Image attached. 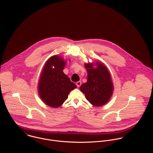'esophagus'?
Here are the masks:
<instances>
[{
  "mask_svg": "<svg viewBox=\"0 0 153 153\" xmlns=\"http://www.w3.org/2000/svg\"><path fill=\"white\" fill-rule=\"evenodd\" d=\"M76 85H77V86L78 87H79L81 85H82V82H80V81H79V82H76Z\"/></svg>",
  "mask_w": 153,
  "mask_h": 153,
  "instance_id": "1",
  "label": "esophagus"
}]
</instances>
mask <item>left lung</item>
Segmentation results:
<instances>
[{"label": "left lung", "mask_w": 153, "mask_h": 153, "mask_svg": "<svg viewBox=\"0 0 153 153\" xmlns=\"http://www.w3.org/2000/svg\"><path fill=\"white\" fill-rule=\"evenodd\" d=\"M97 68H93V64H85L87 81L80 86V90L86 99L94 106L105 104L110 100L113 90L110 74L101 63H97Z\"/></svg>", "instance_id": "1"}]
</instances>
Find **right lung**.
I'll use <instances>...</instances> for the list:
<instances>
[{
	"mask_svg": "<svg viewBox=\"0 0 153 153\" xmlns=\"http://www.w3.org/2000/svg\"><path fill=\"white\" fill-rule=\"evenodd\" d=\"M65 64L59 57H51L46 62L39 80L38 88L40 98L52 107L62 105L68 99L70 91L77 87L63 72Z\"/></svg>",
	"mask_w": 153,
	"mask_h": 153,
	"instance_id": "1",
	"label": "right lung"
}]
</instances>
